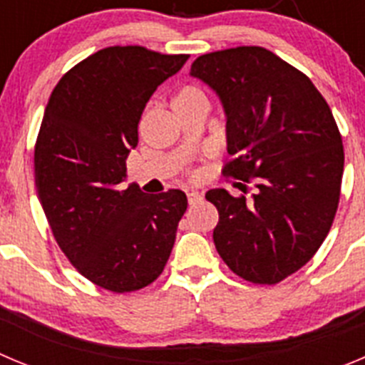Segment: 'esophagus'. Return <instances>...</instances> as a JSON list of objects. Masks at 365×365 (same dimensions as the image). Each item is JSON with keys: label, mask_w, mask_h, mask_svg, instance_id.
Returning a JSON list of instances; mask_svg holds the SVG:
<instances>
[{"label": "esophagus", "mask_w": 365, "mask_h": 365, "mask_svg": "<svg viewBox=\"0 0 365 365\" xmlns=\"http://www.w3.org/2000/svg\"><path fill=\"white\" fill-rule=\"evenodd\" d=\"M200 200H202V195H200V192H196V190H190V192H187V202H189L190 205L198 203Z\"/></svg>", "instance_id": "esophagus-1"}]
</instances>
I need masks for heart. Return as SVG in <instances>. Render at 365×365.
<instances>
[{"label": "heart", "instance_id": "b5f03b06", "mask_svg": "<svg viewBox=\"0 0 365 365\" xmlns=\"http://www.w3.org/2000/svg\"><path fill=\"white\" fill-rule=\"evenodd\" d=\"M196 101H207L203 91H200L198 87H192V85H185L178 91L176 94L175 103H196ZM196 173H190V176H195Z\"/></svg>", "mask_w": 365, "mask_h": 365}]
</instances>
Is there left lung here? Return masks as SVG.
Instances as JSON below:
<instances>
[{
	"label": "left lung",
	"instance_id": "obj_1",
	"mask_svg": "<svg viewBox=\"0 0 365 365\" xmlns=\"http://www.w3.org/2000/svg\"><path fill=\"white\" fill-rule=\"evenodd\" d=\"M190 76L222 100L232 156L223 175L244 192L205 195L220 215L216 251L240 278L278 284L313 258L336 215L344 145L333 113L304 72L264 47L203 54Z\"/></svg>",
	"mask_w": 365,
	"mask_h": 365
}]
</instances>
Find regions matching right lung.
Returning a JSON list of instances; mask_svg holds the SVG:
<instances>
[{
	"instance_id": "right-lung-1",
	"label": "right lung",
	"mask_w": 365,
	"mask_h": 365,
	"mask_svg": "<svg viewBox=\"0 0 365 365\" xmlns=\"http://www.w3.org/2000/svg\"><path fill=\"white\" fill-rule=\"evenodd\" d=\"M187 54L140 45L94 52L52 91L34 145V176L54 240L76 271L113 293L163 272L187 209L185 192L121 187L145 103Z\"/></svg>"
}]
</instances>
